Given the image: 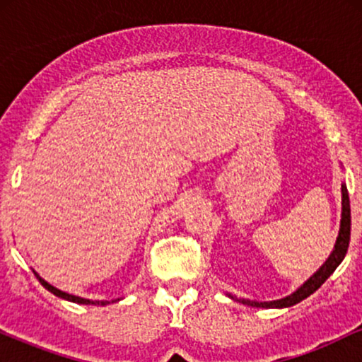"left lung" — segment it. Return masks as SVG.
Returning a JSON list of instances; mask_svg holds the SVG:
<instances>
[{"mask_svg":"<svg viewBox=\"0 0 362 362\" xmlns=\"http://www.w3.org/2000/svg\"><path fill=\"white\" fill-rule=\"evenodd\" d=\"M342 214H340V228H339V235L337 240H335L334 250H332L328 259L323 262L322 267L318 269L313 276H310V279H306L303 284L298 288L294 293H291L289 296L281 298V300H274V301H252V300H245V298H236L233 294L226 293L228 298L231 300L242 303V305L247 306H253V308H289V306L298 305V303L306 300L310 294H313L320 286L325 282L328 277L334 274L335 269L339 267L340 262L344 260L346 257L347 248H349V240H351V202H349V192L346 184H342Z\"/></svg>","mask_w":362,"mask_h":362,"instance_id":"obj_1","label":"left lung"}]
</instances>
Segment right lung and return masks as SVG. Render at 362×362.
I'll list each match as a JSON object with an SVG mask.
<instances>
[{
  "label": "right lung",
  "mask_w": 362,
  "mask_h": 362,
  "mask_svg": "<svg viewBox=\"0 0 362 362\" xmlns=\"http://www.w3.org/2000/svg\"><path fill=\"white\" fill-rule=\"evenodd\" d=\"M34 274H35V277H37V279H39V282H40V284L44 286L45 289H47V291H51V293L54 294V296H57V298H62V300H66V301H73V303H78V305H97V306H105V305H110V303H115V301H119V298H117V300H112V301H97V300L93 301V300H86V298H81V296H74V294L64 293V291H61V289L54 288V286L49 284L47 281H44L42 277H40L39 274H37L35 271H34Z\"/></svg>",
  "instance_id": "1"
}]
</instances>
